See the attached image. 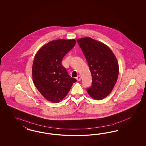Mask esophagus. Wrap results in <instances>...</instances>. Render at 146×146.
Returning a JSON list of instances; mask_svg holds the SVG:
<instances>
[{
    "label": "esophagus",
    "instance_id": "esophagus-1",
    "mask_svg": "<svg viewBox=\"0 0 146 146\" xmlns=\"http://www.w3.org/2000/svg\"><path fill=\"white\" fill-rule=\"evenodd\" d=\"M81 79V76L80 75H78V76H77V77H76V80H78V81H80Z\"/></svg>",
    "mask_w": 146,
    "mask_h": 146
}]
</instances>
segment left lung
<instances>
[{"label":"left lung","instance_id":"8db88e82","mask_svg":"<svg viewBox=\"0 0 146 146\" xmlns=\"http://www.w3.org/2000/svg\"><path fill=\"white\" fill-rule=\"evenodd\" d=\"M88 64L92 84L87 88L89 95L100 100L110 94L117 82L119 66L115 54L107 45L90 37L77 40Z\"/></svg>","mask_w":146,"mask_h":146}]
</instances>
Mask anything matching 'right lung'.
<instances>
[{"mask_svg": "<svg viewBox=\"0 0 146 146\" xmlns=\"http://www.w3.org/2000/svg\"><path fill=\"white\" fill-rule=\"evenodd\" d=\"M76 44L72 40H52L36 54L32 67L34 84L48 101L58 103L65 97L76 80L62 65L64 57Z\"/></svg>", "mask_w": 146, "mask_h": 146, "instance_id": "obj_1", "label": "right lung"}]
</instances>
